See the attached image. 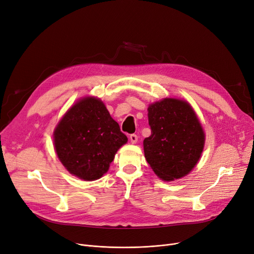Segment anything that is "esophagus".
Listing matches in <instances>:
<instances>
[{
	"instance_id": "esophagus-1",
	"label": "esophagus",
	"mask_w": 254,
	"mask_h": 254,
	"mask_svg": "<svg viewBox=\"0 0 254 254\" xmlns=\"http://www.w3.org/2000/svg\"><path fill=\"white\" fill-rule=\"evenodd\" d=\"M129 141H130L132 144L137 143V141H138V136H137V135H135V134H131V135H129Z\"/></svg>"
}]
</instances>
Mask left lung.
<instances>
[{
	"label": "left lung",
	"instance_id": "left-lung-1",
	"mask_svg": "<svg viewBox=\"0 0 254 254\" xmlns=\"http://www.w3.org/2000/svg\"><path fill=\"white\" fill-rule=\"evenodd\" d=\"M151 135L143 141L145 158L164 181L180 179L195 167L204 149L205 134L192 107L166 98L148 107Z\"/></svg>",
	"mask_w": 254,
	"mask_h": 254
}]
</instances>
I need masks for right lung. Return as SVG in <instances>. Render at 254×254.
<instances>
[{
  "label": "right lung",
  "instance_id": "obj_1",
  "mask_svg": "<svg viewBox=\"0 0 254 254\" xmlns=\"http://www.w3.org/2000/svg\"><path fill=\"white\" fill-rule=\"evenodd\" d=\"M53 142L64 167L72 175L92 181L108 172L115 153L127 138L100 99L85 97L61 119Z\"/></svg>",
  "mask_w": 254,
  "mask_h": 254
}]
</instances>
